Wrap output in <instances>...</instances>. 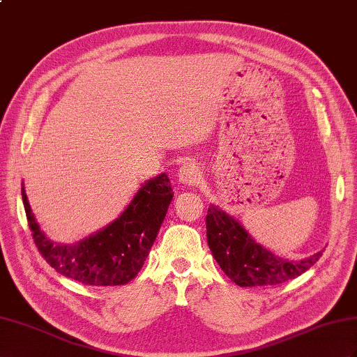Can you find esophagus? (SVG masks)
Returning <instances> with one entry per match:
<instances>
[{
  "label": "esophagus",
  "mask_w": 357,
  "mask_h": 357,
  "mask_svg": "<svg viewBox=\"0 0 357 357\" xmlns=\"http://www.w3.org/2000/svg\"><path fill=\"white\" fill-rule=\"evenodd\" d=\"M179 181L185 185H197L202 181V172L195 162H187L179 169Z\"/></svg>",
  "instance_id": "1"
}]
</instances>
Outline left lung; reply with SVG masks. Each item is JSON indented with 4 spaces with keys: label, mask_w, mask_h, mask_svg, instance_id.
<instances>
[{
    "label": "left lung",
    "mask_w": 357,
    "mask_h": 357,
    "mask_svg": "<svg viewBox=\"0 0 357 357\" xmlns=\"http://www.w3.org/2000/svg\"><path fill=\"white\" fill-rule=\"evenodd\" d=\"M209 250L220 268L240 287L278 285L296 279L319 259L323 252L303 261H285L255 243L244 227L215 206L208 208Z\"/></svg>",
    "instance_id": "8db88e82"
}]
</instances>
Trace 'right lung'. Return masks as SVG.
Wrapping results in <instances>:
<instances>
[{
	"mask_svg": "<svg viewBox=\"0 0 357 357\" xmlns=\"http://www.w3.org/2000/svg\"><path fill=\"white\" fill-rule=\"evenodd\" d=\"M33 241L43 259L63 276L91 287L125 285L140 271L172 202L166 173L146 182L123 214L105 229L74 245L56 244L36 223L22 188Z\"/></svg>",
	"mask_w": 357,
	"mask_h": 357,
	"instance_id": "obj_1",
	"label": "right lung"
}]
</instances>
